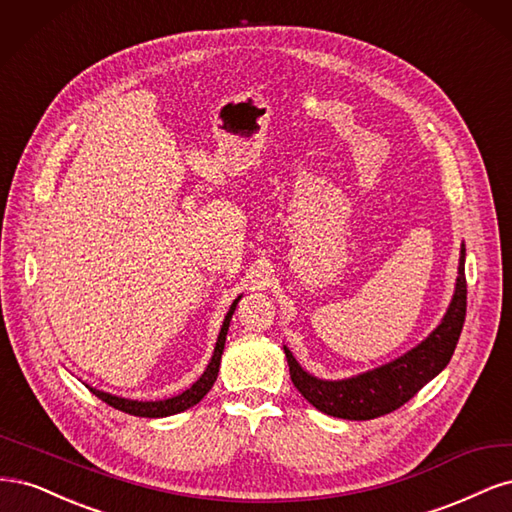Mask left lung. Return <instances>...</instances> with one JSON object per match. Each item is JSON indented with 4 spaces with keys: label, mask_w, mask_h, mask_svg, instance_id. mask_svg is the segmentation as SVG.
Listing matches in <instances>:
<instances>
[{
    "label": "left lung",
    "mask_w": 512,
    "mask_h": 512,
    "mask_svg": "<svg viewBox=\"0 0 512 512\" xmlns=\"http://www.w3.org/2000/svg\"><path fill=\"white\" fill-rule=\"evenodd\" d=\"M464 259L466 249L461 246L459 276L453 302L442 323L417 349L408 351L387 366L359 374L355 378H346V381H321V378L304 372L285 346L287 364L295 389L312 406L325 412V415L351 421H368L389 415V412L404 406L410 398H415L419 389H423L438 372L447 368L457 346L461 327H464L468 295Z\"/></svg>",
    "instance_id": "obj_1"
}]
</instances>
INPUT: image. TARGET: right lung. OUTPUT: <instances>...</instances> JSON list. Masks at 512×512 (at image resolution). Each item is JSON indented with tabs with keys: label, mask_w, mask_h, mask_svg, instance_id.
<instances>
[{
	"label": "right lung",
	"mask_w": 512,
	"mask_h": 512,
	"mask_svg": "<svg viewBox=\"0 0 512 512\" xmlns=\"http://www.w3.org/2000/svg\"><path fill=\"white\" fill-rule=\"evenodd\" d=\"M238 300H240V298H238ZM238 300L232 304V308H229V312H227V317H225L223 327H221L219 340H217V346H214V355H212V359H210V364H208L206 372L200 376V381L193 383L187 391L176 395V398L159 400V402H136V400L117 398V395L97 391V389H93V387H89V389H91L102 402L110 404L112 408H119V410H123V412H129V415H134V417H148V419L168 417V415H176V412H183V410L195 406V404L200 402V400L204 398V395L210 391V387L214 385V381H217L219 366H221V355H223V349H225V336H227L229 321H232V315H234Z\"/></svg>",
	"instance_id": "right-lung-1"
}]
</instances>
